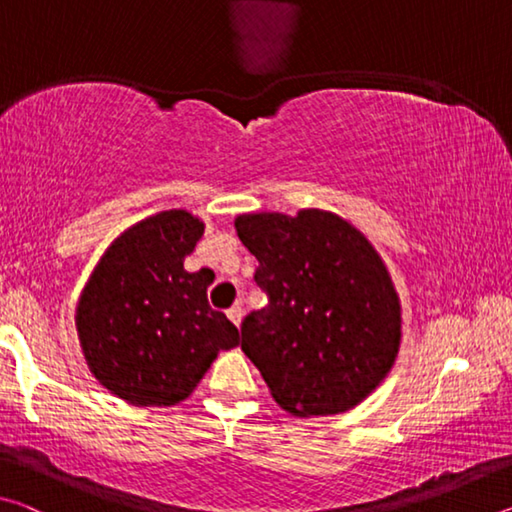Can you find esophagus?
Instances as JSON below:
<instances>
[{"label":"esophagus","instance_id":"34e87169","mask_svg":"<svg viewBox=\"0 0 512 512\" xmlns=\"http://www.w3.org/2000/svg\"><path fill=\"white\" fill-rule=\"evenodd\" d=\"M225 314H228V318L232 320V323L239 327L241 325V316H244V309H241L239 305H235V307H230L228 311H225Z\"/></svg>","mask_w":512,"mask_h":512}]
</instances>
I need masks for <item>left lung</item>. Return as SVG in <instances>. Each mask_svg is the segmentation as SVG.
Wrapping results in <instances>:
<instances>
[{"mask_svg":"<svg viewBox=\"0 0 512 512\" xmlns=\"http://www.w3.org/2000/svg\"><path fill=\"white\" fill-rule=\"evenodd\" d=\"M268 305L241 323V350L273 400L300 418L350 411L391 372L402 305L375 246L325 210L239 214Z\"/></svg>","mask_w":512,"mask_h":512,"instance_id":"8db88e82","label":"left lung"}]
</instances>
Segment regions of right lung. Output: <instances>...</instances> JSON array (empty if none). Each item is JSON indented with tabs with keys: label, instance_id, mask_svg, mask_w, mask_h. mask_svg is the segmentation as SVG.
Listing matches in <instances>:
<instances>
[{
	"label": "right lung",
	"instance_id": "1",
	"mask_svg": "<svg viewBox=\"0 0 512 512\" xmlns=\"http://www.w3.org/2000/svg\"><path fill=\"white\" fill-rule=\"evenodd\" d=\"M205 223L167 210L131 225L94 266L76 307L83 357L103 388L135 406H171L194 393L239 329L207 302L210 268L185 271Z\"/></svg>",
	"mask_w": 512,
	"mask_h": 512
}]
</instances>
